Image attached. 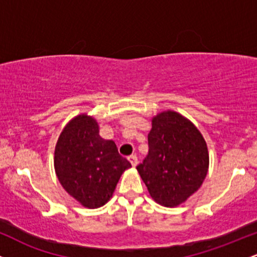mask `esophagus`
Returning <instances> with one entry per match:
<instances>
[{
  "instance_id": "34e87169",
  "label": "esophagus",
  "mask_w": 257,
  "mask_h": 257,
  "mask_svg": "<svg viewBox=\"0 0 257 257\" xmlns=\"http://www.w3.org/2000/svg\"><path fill=\"white\" fill-rule=\"evenodd\" d=\"M128 159H129V162H131V163H132L133 167H135L138 164V157L135 155H131L128 157Z\"/></svg>"
}]
</instances>
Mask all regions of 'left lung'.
Listing matches in <instances>:
<instances>
[{"label": "left lung", "mask_w": 257, "mask_h": 257, "mask_svg": "<svg viewBox=\"0 0 257 257\" xmlns=\"http://www.w3.org/2000/svg\"><path fill=\"white\" fill-rule=\"evenodd\" d=\"M209 167L205 140L181 114L166 111L152 119L149 153L137 167L158 204L176 206L202 186Z\"/></svg>", "instance_id": "obj_1"}]
</instances>
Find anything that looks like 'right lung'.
<instances>
[{
  "label": "right lung",
  "mask_w": 257,
  "mask_h": 257,
  "mask_svg": "<svg viewBox=\"0 0 257 257\" xmlns=\"http://www.w3.org/2000/svg\"><path fill=\"white\" fill-rule=\"evenodd\" d=\"M54 167L65 191L94 209L107 203L120 175L132 164L119 155L113 141L100 137L95 119L81 114L61 132Z\"/></svg>",
  "instance_id": "1"
}]
</instances>
